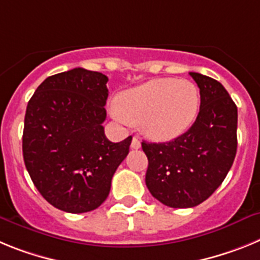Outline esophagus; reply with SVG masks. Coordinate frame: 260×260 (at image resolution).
<instances>
[{
  "instance_id": "esophagus-1",
  "label": "esophagus",
  "mask_w": 260,
  "mask_h": 260,
  "mask_svg": "<svg viewBox=\"0 0 260 260\" xmlns=\"http://www.w3.org/2000/svg\"><path fill=\"white\" fill-rule=\"evenodd\" d=\"M132 148H134V150H138V148H141V141H139V139H138L137 137L133 138Z\"/></svg>"
}]
</instances>
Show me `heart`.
<instances>
[{
    "label": "heart",
    "mask_w": 260,
    "mask_h": 260,
    "mask_svg": "<svg viewBox=\"0 0 260 260\" xmlns=\"http://www.w3.org/2000/svg\"><path fill=\"white\" fill-rule=\"evenodd\" d=\"M199 108L201 92L194 82L157 78L118 93L112 113L122 122L139 123L153 141H169L191 127Z\"/></svg>",
    "instance_id": "1"
}]
</instances>
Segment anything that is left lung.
<instances>
[{
	"mask_svg": "<svg viewBox=\"0 0 260 260\" xmlns=\"http://www.w3.org/2000/svg\"><path fill=\"white\" fill-rule=\"evenodd\" d=\"M201 92V108L186 133L164 143L142 142L148 158L146 185L172 208L195 207L222 183L237 152V107L220 82L189 73Z\"/></svg>",
	"mask_w": 260,
	"mask_h": 260,
	"instance_id": "left-lung-1",
	"label": "left lung"
}]
</instances>
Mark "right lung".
Returning a JSON list of instances; mask_svg holds the SVG:
<instances>
[{"label": "right lung", "mask_w": 260, "mask_h": 260, "mask_svg": "<svg viewBox=\"0 0 260 260\" xmlns=\"http://www.w3.org/2000/svg\"><path fill=\"white\" fill-rule=\"evenodd\" d=\"M108 77L77 68L48 77L29 99L23 158L32 182L53 207L70 213L98 208L125 160L132 137H105Z\"/></svg>", "instance_id": "right-lung-1"}]
</instances>
